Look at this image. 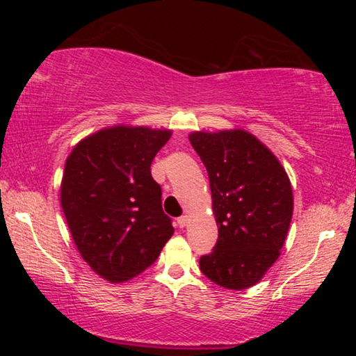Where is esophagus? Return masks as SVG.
<instances>
[{"label":"esophagus","instance_id":"esophagus-1","mask_svg":"<svg viewBox=\"0 0 356 356\" xmlns=\"http://www.w3.org/2000/svg\"><path fill=\"white\" fill-rule=\"evenodd\" d=\"M188 221H190V218L186 215H184V216H179L177 218V225H179V227H185L186 225H188Z\"/></svg>","mask_w":356,"mask_h":356}]
</instances>
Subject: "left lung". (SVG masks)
<instances>
[{
	"label": "left lung",
	"mask_w": 356,
	"mask_h": 356,
	"mask_svg": "<svg viewBox=\"0 0 356 356\" xmlns=\"http://www.w3.org/2000/svg\"><path fill=\"white\" fill-rule=\"evenodd\" d=\"M188 138L207 170L218 225L215 248L200 259V268L221 287L248 289L280 257L293 212L291 180L248 131H193Z\"/></svg>",
	"instance_id": "8db88e82"
}]
</instances>
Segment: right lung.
Segmentation results:
<instances>
[{
  "label": "right lung",
  "mask_w": 356,
  "mask_h": 356,
  "mask_svg": "<svg viewBox=\"0 0 356 356\" xmlns=\"http://www.w3.org/2000/svg\"><path fill=\"white\" fill-rule=\"evenodd\" d=\"M171 130L116 125L84 138L65 160L61 206L95 273L124 282L150 267L174 234L150 174Z\"/></svg>",
  "instance_id": "right-lung-1"
}]
</instances>
